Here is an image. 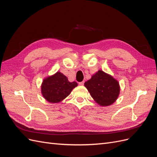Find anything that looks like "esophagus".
<instances>
[{
    "label": "esophagus",
    "mask_w": 157,
    "mask_h": 157,
    "mask_svg": "<svg viewBox=\"0 0 157 157\" xmlns=\"http://www.w3.org/2000/svg\"><path fill=\"white\" fill-rule=\"evenodd\" d=\"M78 84H79V85H81V86H82V85H84V81L80 82Z\"/></svg>",
    "instance_id": "esophagus-1"
}]
</instances>
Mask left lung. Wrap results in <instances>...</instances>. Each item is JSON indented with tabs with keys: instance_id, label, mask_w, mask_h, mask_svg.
<instances>
[{
	"instance_id": "1",
	"label": "left lung",
	"mask_w": 157,
	"mask_h": 157,
	"mask_svg": "<svg viewBox=\"0 0 157 157\" xmlns=\"http://www.w3.org/2000/svg\"><path fill=\"white\" fill-rule=\"evenodd\" d=\"M84 86L99 105L108 106L115 102L120 92L117 80L102 71H98Z\"/></svg>"
}]
</instances>
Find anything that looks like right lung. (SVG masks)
<instances>
[{"label":"right lung","instance_id":"obj_1","mask_svg":"<svg viewBox=\"0 0 157 157\" xmlns=\"http://www.w3.org/2000/svg\"><path fill=\"white\" fill-rule=\"evenodd\" d=\"M77 86V82H70L64 75L57 72L53 76L43 80L41 92L42 96L48 101L58 103L67 97L72 90Z\"/></svg>","mask_w":157,"mask_h":157}]
</instances>
